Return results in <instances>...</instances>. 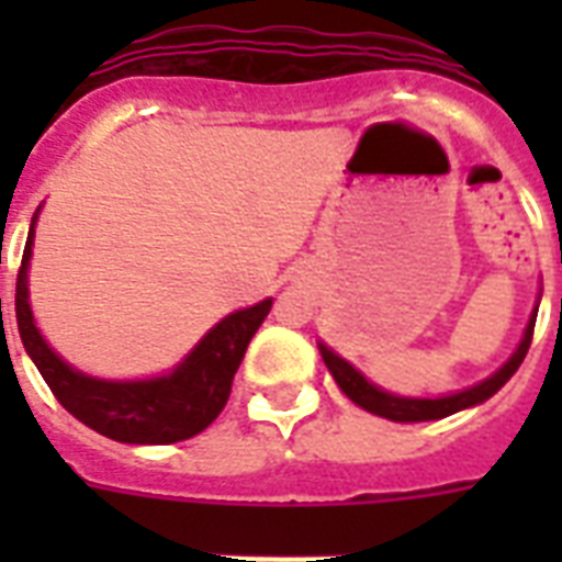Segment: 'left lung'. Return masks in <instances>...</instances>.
<instances>
[{
  "label": "left lung",
  "instance_id": "8db88e82",
  "mask_svg": "<svg viewBox=\"0 0 562 562\" xmlns=\"http://www.w3.org/2000/svg\"><path fill=\"white\" fill-rule=\"evenodd\" d=\"M537 308L540 303L533 306L531 317H528V326H525V335L519 347L510 352V359L502 364L493 375H487L484 382L472 384L467 391H458V393H449V396H435V400H423V396H400V393H391L373 384L368 375L356 370L347 359H341L338 352L329 350L324 341L317 344V350L324 356V364L329 368L333 379L338 382L347 396H350L359 408L370 411L375 417H384V419H393V423H426V419H440V417H449V414H458L463 408H472V405H481V402H487L490 396L496 391L505 387V382L510 375L519 370V364L525 361L528 356V347H531V338H533V324H537Z\"/></svg>",
  "mask_w": 562,
  "mask_h": 562
}]
</instances>
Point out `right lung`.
<instances>
[{
  "label": "right lung",
  "instance_id": "1",
  "mask_svg": "<svg viewBox=\"0 0 562 562\" xmlns=\"http://www.w3.org/2000/svg\"><path fill=\"white\" fill-rule=\"evenodd\" d=\"M37 215L40 210L31 218L29 241L22 250V268L16 277V326L22 347L37 364L57 402L75 419H81L83 426L119 443H178L201 435L227 405L233 375L245 359L250 338L271 312L273 300L268 297L256 306L221 317L171 373L131 382L95 379L66 364L34 324L29 300V262Z\"/></svg>",
  "mask_w": 562,
  "mask_h": 562
}]
</instances>
